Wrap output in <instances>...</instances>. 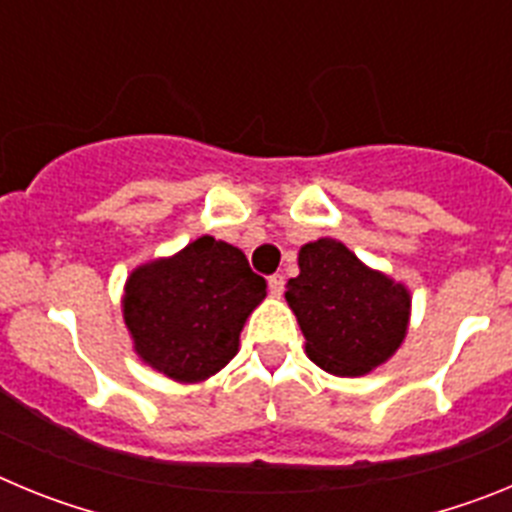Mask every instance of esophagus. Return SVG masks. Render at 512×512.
Here are the masks:
<instances>
[{
    "label": "esophagus",
    "mask_w": 512,
    "mask_h": 512,
    "mask_svg": "<svg viewBox=\"0 0 512 512\" xmlns=\"http://www.w3.org/2000/svg\"><path fill=\"white\" fill-rule=\"evenodd\" d=\"M269 292L274 297H279L284 292V277L282 274H274V277H269Z\"/></svg>",
    "instance_id": "1"
}]
</instances>
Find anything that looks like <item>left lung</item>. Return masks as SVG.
I'll list each match as a JSON object with an SVG mask.
<instances>
[{
	"label": "left lung",
	"instance_id": "1",
	"mask_svg": "<svg viewBox=\"0 0 512 512\" xmlns=\"http://www.w3.org/2000/svg\"><path fill=\"white\" fill-rule=\"evenodd\" d=\"M297 266L284 297L312 364L336 377H364L397 354L413 312L408 284L366 266L328 235L305 243Z\"/></svg>",
	"mask_w": 512,
	"mask_h": 512
}]
</instances>
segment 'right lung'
Masks as SVG:
<instances>
[{
    "label": "right lung",
    "mask_w": 512,
    "mask_h": 512,
    "mask_svg": "<svg viewBox=\"0 0 512 512\" xmlns=\"http://www.w3.org/2000/svg\"><path fill=\"white\" fill-rule=\"evenodd\" d=\"M241 248L200 235L171 256L135 266L122 289L133 351L171 382L200 384L230 364L248 315L264 302Z\"/></svg>",
    "instance_id": "add662e5"
}]
</instances>
